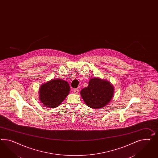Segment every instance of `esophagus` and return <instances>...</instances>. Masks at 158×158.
<instances>
[{
	"label": "esophagus",
	"instance_id": "34e87169",
	"mask_svg": "<svg viewBox=\"0 0 158 158\" xmlns=\"http://www.w3.org/2000/svg\"><path fill=\"white\" fill-rule=\"evenodd\" d=\"M78 92H79V89H78V88H76V89H74V93L75 94H78Z\"/></svg>",
	"mask_w": 158,
	"mask_h": 158
}]
</instances>
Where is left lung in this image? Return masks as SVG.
Returning a JSON list of instances; mask_svg holds the SVG:
<instances>
[{
    "mask_svg": "<svg viewBox=\"0 0 158 158\" xmlns=\"http://www.w3.org/2000/svg\"><path fill=\"white\" fill-rule=\"evenodd\" d=\"M114 89L108 81L92 78L86 88L80 92L82 98L90 108L98 109L106 106L113 98Z\"/></svg>",
    "mask_w": 158,
    "mask_h": 158,
    "instance_id": "1",
    "label": "left lung"
}]
</instances>
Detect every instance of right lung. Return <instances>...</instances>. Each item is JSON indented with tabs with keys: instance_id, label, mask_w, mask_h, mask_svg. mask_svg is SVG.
<instances>
[{
	"instance_id": "obj_1",
	"label": "right lung",
	"mask_w": 158,
	"mask_h": 158,
	"mask_svg": "<svg viewBox=\"0 0 158 158\" xmlns=\"http://www.w3.org/2000/svg\"><path fill=\"white\" fill-rule=\"evenodd\" d=\"M70 88L67 81L60 79L52 80L41 85L39 99L48 108H56L62 103L70 92Z\"/></svg>"
}]
</instances>
